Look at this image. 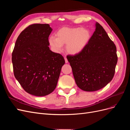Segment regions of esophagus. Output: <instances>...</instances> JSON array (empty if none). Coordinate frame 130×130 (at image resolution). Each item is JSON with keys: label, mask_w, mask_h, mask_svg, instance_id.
I'll return each instance as SVG.
<instances>
[{"label": "esophagus", "mask_w": 130, "mask_h": 130, "mask_svg": "<svg viewBox=\"0 0 130 130\" xmlns=\"http://www.w3.org/2000/svg\"><path fill=\"white\" fill-rule=\"evenodd\" d=\"M64 60H65V62L66 63H67L68 62V60H67V58L66 57H64Z\"/></svg>", "instance_id": "obj_1"}]
</instances>
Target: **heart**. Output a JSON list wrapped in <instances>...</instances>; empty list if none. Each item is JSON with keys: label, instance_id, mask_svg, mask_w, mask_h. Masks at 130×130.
<instances>
[{"label": "heart", "instance_id": "obj_1", "mask_svg": "<svg viewBox=\"0 0 130 130\" xmlns=\"http://www.w3.org/2000/svg\"><path fill=\"white\" fill-rule=\"evenodd\" d=\"M90 38L91 33L88 29L81 27H63L57 31L56 38L50 37L48 42L51 49L55 53H61L63 45L66 44L67 53L74 55L79 54L86 48Z\"/></svg>", "mask_w": 130, "mask_h": 130}]
</instances>
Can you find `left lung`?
Segmentation results:
<instances>
[{"label": "left lung", "mask_w": 130, "mask_h": 130, "mask_svg": "<svg viewBox=\"0 0 130 130\" xmlns=\"http://www.w3.org/2000/svg\"><path fill=\"white\" fill-rule=\"evenodd\" d=\"M67 57L78 87L87 92L99 90L111 81L118 61L116 45L98 22L86 48Z\"/></svg>", "instance_id": "obj_1"}]
</instances>
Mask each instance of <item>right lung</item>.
I'll return each mask as SVG.
<instances>
[{
  "instance_id": "right-lung-1",
  "label": "right lung",
  "mask_w": 130,
  "mask_h": 130,
  "mask_svg": "<svg viewBox=\"0 0 130 130\" xmlns=\"http://www.w3.org/2000/svg\"><path fill=\"white\" fill-rule=\"evenodd\" d=\"M48 24L29 25L19 35L12 54L14 75L25 91L43 96L55 89L65 63L61 55L50 50Z\"/></svg>"
}]
</instances>
